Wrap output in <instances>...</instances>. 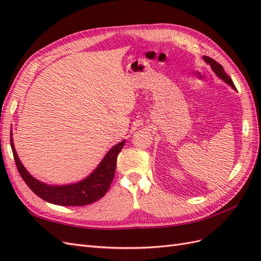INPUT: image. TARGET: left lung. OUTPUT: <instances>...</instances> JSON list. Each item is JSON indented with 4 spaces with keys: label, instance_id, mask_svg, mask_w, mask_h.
Here are the masks:
<instances>
[{
    "label": "left lung",
    "instance_id": "1",
    "mask_svg": "<svg viewBox=\"0 0 261 261\" xmlns=\"http://www.w3.org/2000/svg\"><path fill=\"white\" fill-rule=\"evenodd\" d=\"M202 58H203L204 62H206L207 64L210 65L211 69L213 70V73H215V74L217 75V77H219L220 80H222L225 84H227L228 86H230L232 89L236 90L235 86H234V84H233V81L231 80V77H228V75L224 72L223 67L221 66L218 62H216L215 60L211 59V58H208V57H202Z\"/></svg>",
    "mask_w": 261,
    "mask_h": 261
}]
</instances>
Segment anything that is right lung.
<instances>
[{
  "mask_svg": "<svg viewBox=\"0 0 261 261\" xmlns=\"http://www.w3.org/2000/svg\"><path fill=\"white\" fill-rule=\"evenodd\" d=\"M13 140V132L11 130V147L14 159L20 176L28 187L43 200L66 207L86 206L97 201L107 194L114 177L117 154L121 152L126 141L122 140L121 143L114 145L106 153L98 167L82 180L72 184L52 185L39 180L30 174L19 160Z\"/></svg>",
  "mask_w": 261,
  "mask_h": 261,
  "instance_id": "right-lung-1",
  "label": "right lung"
}]
</instances>
